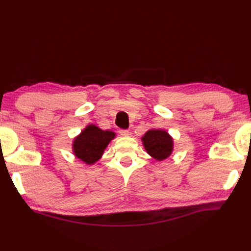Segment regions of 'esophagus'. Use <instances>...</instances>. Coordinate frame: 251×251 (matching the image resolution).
<instances>
[{
	"label": "esophagus",
	"instance_id": "34e87169",
	"mask_svg": "<svg viewBox=\"0 0 251 251\" xmlns=\"http://www.w3.org/2000/svg\"><path fill=\"white\" fill-rule=\"evenodd\" d=\"M119 133H120L121 136H124V137H126V136L130 135V132H128V130H120Z\"/></svg>",
	"mask_w": 251,
	"mask_h": 251
}]
</instances>
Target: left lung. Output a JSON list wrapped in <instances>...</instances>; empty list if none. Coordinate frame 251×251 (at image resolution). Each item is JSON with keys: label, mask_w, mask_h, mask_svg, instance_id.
Listing matches in <instances>:
<instances>
[{"label": "left lung", "mask_w": 251, "mask_h": 251, "mask_svg": "<svg viewBox=\"0 0 251 251\" xmlns=\"http://www.w3.org/2000/svg\"><path fill=\"white\" fill-rule=\"evenodd\" d=\"M147 153L158 161L169 158L174 151V139L165 130L151 128L141 137Z\"/></svg>", "instance_id": "obj_1"}]
</instances>
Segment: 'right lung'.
Returning <instances> with one entry per match:
<instances>
[{
  "instance_id": "1",
  "label": "right lung",
  "mask_w": 251,
  "mask_h": 251,
  "mask_svg": "<svg viewBox=\"0 0 251 251\" xmlns=\"http://www.w3.org/2000/svg\"><path fill=\"white\" fill-rule=\"evenodd\" d=\"M116 133L101 130L95 125H88L72 141L73 155L87 165H93L102 157Z\"/></svg>"
}]
</instances>
